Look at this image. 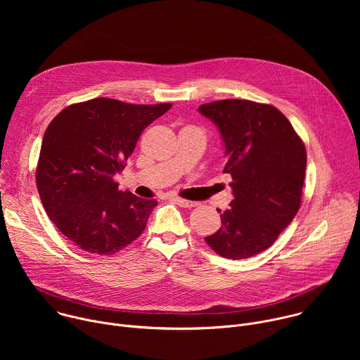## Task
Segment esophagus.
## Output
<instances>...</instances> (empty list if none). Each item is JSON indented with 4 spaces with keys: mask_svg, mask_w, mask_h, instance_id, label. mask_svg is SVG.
I'll use <instances>...</instances> for the list:
<instances>
[{
    "mask_svg": "<svg viewBox=\"0 0 360 360\" xmlns=\"http://www.w3.org/2000/svg\"><path fill=\"white\" fill-rule=\"evenodd\" d=\"M172 200H174L175 203H178L179 207H182V208H193V207H198V202L186 200V199H182V198H179V196H174Z\"/></svg>",
    "mask_w": 360,
    "mask_h": 360,
    "instance_id": "34e87169",
    "label": "esophagus"
}]
</instances>
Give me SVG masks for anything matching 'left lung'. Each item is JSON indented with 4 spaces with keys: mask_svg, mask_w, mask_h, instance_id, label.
<instances>
[{
    "mask_svg": "<svg viewBox=\"0 0 360 360\" xmlns=\"http://www.w3.org/2000/svg\"><path fill=\"white\" fill-rule=\"evenodd\" d=\"M198 111L221 132L228 157L224 172L232 176L233 193L229 210L221 214L222 226L205 240L224 258H250L274 245L297 214L304 145L272 105L222 99Z\"/></svg>",
    "mask_w": 360,
    "mask_h": 360,
    "instance_id": "1",
    "label": "left lung"
}]
</instances>
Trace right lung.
I'll return each instance as SVG.
<instances>
[{"instance_id":"obj_1","label":"right lung","mask_w":360,"mask_h":360,"mask_svg":"<svg viewBox=\"0 0 360 360\" xmlns=\"http://www.w3.org/2000/svg\"><path fill=\"white\" fill-rule=\"evenodd\" d=\"M171 104L135 105L95 98L63 110L48 125L37 167V188L49 219L79 249L112 255L145 229L155 199L118 189L142 131Z\"/></svg>"}]
</instances>
